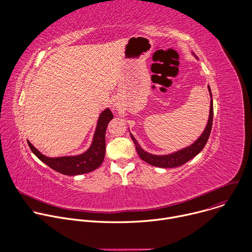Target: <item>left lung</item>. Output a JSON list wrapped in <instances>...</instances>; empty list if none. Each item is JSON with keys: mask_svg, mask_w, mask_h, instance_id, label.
Wrapping results in <instances>:
<instances>
[{"mask_svg": "<svg viewBox=\"0 0 252 252\" xmlns=\"http://www.w3.org/2000/svg\"><path fill=\"white\" fill-rule=\"evenodd\" d=\"M192 55L197 59L196 55L192 53ZM209 95H210V107H209V116L207 120L206 126L200 136L189 147L182 149L179 151H176L174 153L168 154V155H153L151 153H148L147 151L143 150L140 146L138 141L134 138L130 130L128 129L130 136L134 142L135 150L139 156V158L145 160L146 162L150 163L151 165L158 166V167H162V168H172V167H177L185 164L191 158H193L195 156H197L205 147L207 139L209 137L210 131H211V126H212V119H213V101H212V94L210 91V87L207 86Z\"/></svg>", "mask_w": 252, "mask_h": 252, "instance_id": "8db88e82", "label": "left lung"}]
</instances>
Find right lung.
I'll list each match as a JSON object with an SVG mask.
<instances>
[{"label":"right lung","instance_id":"right-lung-1","mask_svg":"<svg viewBox=\"0 0 252 252\" xmlns=\"http://www.w3.org/2000/svg\"><path fill=\"white\" fill-rule=\"evenodd\" d=\"M114 119L110 109L103 110L97 120L91 147L83 154L50 158L43 155L28 140V145L40 160L54 170L65 175H79L91 172L97 168L103 161L105 155V130L109 123Z\"/></svg>","mask_w":252,"mask_h":252}]
</instances>
